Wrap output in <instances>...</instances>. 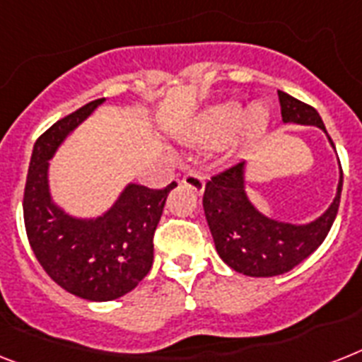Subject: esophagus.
<instances>
[{
	"instance_id": "esophagus-1",
	"label": "esophagus",
	"mask_w": 362,
	"mask_h": 362,
	"mask_svg": "<svg viewBox=\"0 0 362 362\" xmlns=\"http://www.w3.org/2000/svg\"><path fill=\"white\" fill-rule=\"evenodd\" d=\"M182 184L195 191V193H202V191H204V178H202L201 173L197 171L187 173V175L182 178Z\"/></svg>"
}]
</instances>
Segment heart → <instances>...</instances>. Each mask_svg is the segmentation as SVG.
Wrapping results in <instances>:
<instances>
[{"instance_id": "b5f03b06", "label": "heart", "mask_w": 362, "mask_h": 362, "mask_svg": "<svg viewBox=\"0 0 362 362\" xmlns=\"http://www.w3.org/2000/svg\"><path fill=\"white\" fill-rule=\"evenodd\" d=\"M269 120L272 111L262 102L252 104L247 111L238 102H225L199 117L187 134V141L201 148H216L234 137L245 145H252L266 134Z\"/></svg>"}]
</instances>
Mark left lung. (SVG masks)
<instances>
[{
    "label": "left lung",
    "mask_w": 362,
    "mask_h": 362,
    "mask_svg": "<svg viewBox=\"0 0 362 362\" xmlns=\"http://www.w3.org/2000/svg\"><path fill=\"white\" fill-rule=\"evenodd\" d=\"M279 102L284 124L316 126L334 151L318 111L283 90H279ZM340 193L342 167L333 202L322 216L308 223L273 219L249 199L247 161H238L208 180L202 206L223 262L247 277H275L290 272L322 245L339 211Z\"/></svg>",
    "instance_id": "obj_1"
}]
</instances>
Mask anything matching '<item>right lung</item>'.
<instances>
[{"label":"right lung","instance_id":"add662e5","mask_svg":"<svg viewBox=\"0 0 362 362\" xmlns=\"http://www.w3.org/2000/svg\"><path fill=\"white\" fill-rule=\"evenodd\" d=\"M104 102L85 104L38 137L23 191V221L35 257L59 286L87 301L122 298L151 272L154 230L169 191L176 187L173 182L163 189H148L130 182L95 217L72 216L54 201L49 160Z\"/></svg>","mask_w":362,"mask_h":362}]
</instances>
